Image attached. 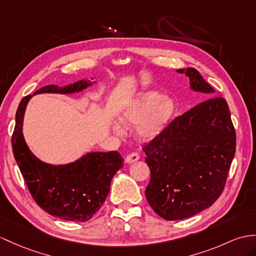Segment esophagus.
<instances>
[{"label":"esophagus","instance_id":"obj_1","mask_svg":"<svg viewBox=\"0 0 256 256\" xmlns=\"http://www.w3.org/2000/svg\"><path fill=\"white\" fill-rule=\"evenodd\" d=\"M139 158H140L139 154H136V153H130V154L127 155L126 158H124V162H126V163H128V164H132V163H134V162L139 160Z\"/></svg>","mask_w":256,"mask_h":256}]
</instances>
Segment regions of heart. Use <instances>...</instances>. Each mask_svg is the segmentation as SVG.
Masks as SVG:
<instances>
[{"label":"heart","instance_id":"b5f03b06","mask_svg":"<svg viewBox=\"0 0 256 256\" xmlns=\"http://www.w3.org/2000/svg\"><path fill=\"white\" fill-rule=\"evenodd\" d=\"M176 113V103L156 91H146L130 98L124 105L120 122L113 120L110 128L118 134H124V126L136 124V134L143 140L156 139L163 134Z\"/></svg>","mask_w":256,"mask_h":256}]
</instances>
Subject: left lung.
<instances>
[{"mask_svg":"<svg viewBox=\"0 0 256 256\" xmlns=\"http://www.w3.org/2000/svg\"><path fill=\"white\" fill-rule=\"evenodd\" d=\"M177 72L189 78L192 91L214 93L196 68ZM142 148L151 170L146 196L155 213L179 220L210 208L222 194L236 153L226 100L210 98L196 105Z\"/></svg>","mask_w":256,"mask_h":256,"instance_id":"left-lung-1","label":"left lung"}]
</instances>
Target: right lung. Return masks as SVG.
<instances>
[{
  "label": "right lung",
  "instance_id": "add662e5",
  "mask_svg": "<svg viewBox=\"0 0 256 256\" xmlns=\"http://www.w3.org/2000/svg\"><path fill=\"white\" fill-rule=\"evenodd\" d=\"M93 79V78H91ZM96 81L79 80L58 86H46L40 93L70 94L89 88ZM32 96H24L16 112V124L12 136L14 158L34 200L50 215L70 222H86L105 202L115 174L124 166L117 151L89 152L68 164L53 165L39 160L30 151L22 134L24 117Z\"/></svg>",
  "mask_w": 256,
  "mask_h": 256
}]
</instances>
